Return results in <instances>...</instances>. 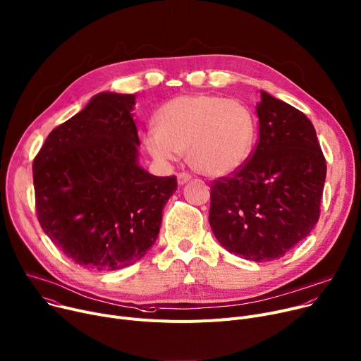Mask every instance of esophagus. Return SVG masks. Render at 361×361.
<instances>
[{"mask_svg":"<svg viewBox=\"0 0 361 361\" xmlns=\"http://www.w3.org/2000/svg\"><path fill=\"white\" fill-rule=\"evenodd\" d=\"M190 179H192V176L188 175V173H178V183H179L180 186L185 185V183H188Z\"/></svg>","mask_w":361,"mask_h":361,"instance_id":"34e87169","label":"esophagus"}]
</instances>
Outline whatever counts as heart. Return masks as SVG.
<instances>
[{
  "label": "heart",
  "instance_id": "b5f03b06",
  "mask_svg": "<svg viewBox=\"0 0 361 361\" xmlns=\"http://www.w3.org/2000/svg\"><path fill=\"white\" fill-rule=\"evenodd\" d=\"M156 128L143 135L147 153L160 164L183 152L190 168L209 178L227 176L252 153L256 124L247 105L211 94L180 95L154 116Z\"/></svg>",
  "mask_w": 361,
  "mask_h": 361
}]
</instances>
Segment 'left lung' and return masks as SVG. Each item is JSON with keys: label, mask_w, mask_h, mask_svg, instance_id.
Returning a JSON list of instances; mask_svg holds the SVG:
<instances>
[{"label": "left lung", "mask_w": 361, "mask_h": 361, "mask_svg": "<svg viewBox=\"0 0 361 361\" xmlns=\"http://www.w3.org/2000/svg\"><path fill=\"white\" fill-rule=\"evenodd\" d=\"M259 143L243 168L211 186L209 226L227 252L281 259L319 218L326 163L310 118L260 91Z\"/></svg>", "instance_id": "1"}]
</instances>
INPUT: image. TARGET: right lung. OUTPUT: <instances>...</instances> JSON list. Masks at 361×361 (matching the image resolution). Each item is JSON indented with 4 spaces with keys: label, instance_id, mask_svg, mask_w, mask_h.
Listing matches in <instances>:
<instances>
[{
    "label": "right lung",
    "instance_id": "right-lung-1",
    "mask_svg": "<svg viewBox=\"0 0 361 361\" xmlns=\"http://www.w3.org/2000/svg\"><path fill=\"white\" fill-rule=\"evenodd\" d=\"M134 94L99 92L54 128L33 163L36 211L47 237L80 266L120 270L154 244L175 176L138 164Z\"/></svg>",
    "mask_w": 361,
    "mask_h": 361
}]
</instances>
